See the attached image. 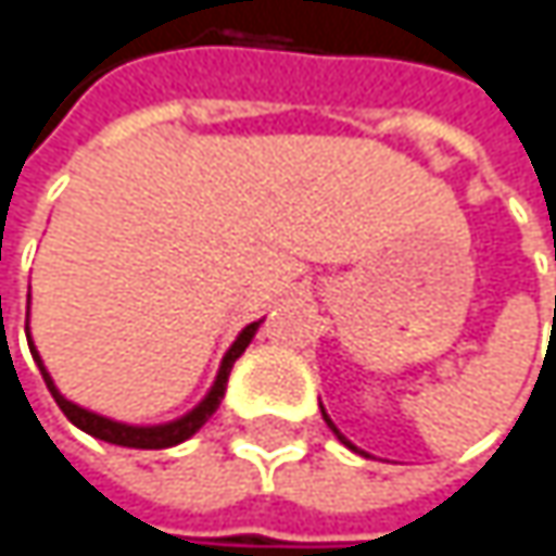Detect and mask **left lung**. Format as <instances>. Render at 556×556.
<instances>
[{
	"mask_svg": "<svg viewBox=\"0 0 556 556\" xmlns=\"http://www.w3.org/2000/svg\"><path fill=\"white\" fill-rule=\"evenodd\" d=\"M321 418H325V421H328V428H331V431H334V434H338V441H341V444H344V447H351V451H357V447H354V444H351V441H348V438H344V434H341V431H338V425H334V421H331V418H328V412H325V408H321Z\"/></svg>",
	"mask_w": 556,
	"mask_h": 556,
	"instance_id": "left-lung-1",
	"label": "left lung"
}]
</instances>
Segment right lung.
<instances>
[{"mask_svg": "<svg viewBox=\"0 0 556 556\" xmlns=\"http://www.w3.org/2000/svg\"><path fill=\"white\" fill-rule=\"evenodd\" d=\"M257 328H261V321H251V325L235 338V344L228 348V354H225V361H222V367H218V377H215L212 389L205 392V399H202L192 412H186L182 418L167 421V425H125V421H112V418H105V415H96V412H89V408H83V405L70 402V399H66V395H60V389L54 387V380H51V374H48V367H45L41 354L35 351V341H28V348H31V357H35V364H38V370H41L45 383H48V389H51L54 402L60 405V412H63V415L79 428V431H86V434H92V438H99V441L118 444V447L161 451V447L182 444L186 438H192V434H195L208 418H212V412H215V408L222 405V399H225V389H228V377H231L235 361H238V357L244 354V348L254 341ZM25 334H31V331H28V321H25Z\"/></svg>", "mask_w": 556, "mask_h": 556, "instance_id": "1", "label": "right lung"}]
</instances>
